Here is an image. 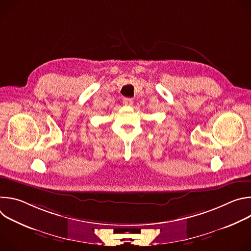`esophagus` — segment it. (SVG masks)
<instances>
[{
  "label": "esophagus",
  "mask_w": 251,
  "mask_h": 251,
  "mask_svg": "<svg viewBox=\"0 0 251 251\" xmlns=\"http://www.w3.org/2000/svg\"><path fill=\"white\" fill-rule=\"evenodd\" d=\"M133 103H134V101L132 98H124L123 99V104L126 106H131V105H133Z\"/></svg>",
  "instance_id": "esophagus-1"
}]
</instances>
